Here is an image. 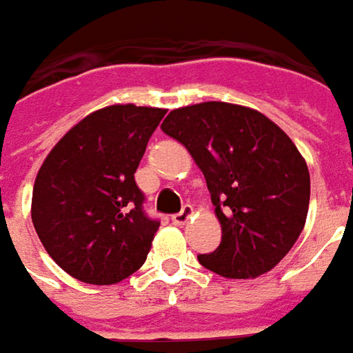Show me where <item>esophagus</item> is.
<instances>
[{
    "label": "esophagus",
    "mask_w": 353,
    "mask_h": 353,
    "mask_svg": "<svg viewBox=\"0 0 353 353\" xmlns=\"http://www.w3.org/2000/svg\"><path fill=\"white\" fill-rule=\"evenodd\" d=\"M193 216V207L191 205H185V207L181 208L177 214H174L172 216V222L176 224V226H183V224H187L189 222V218Z\"/></svg>",
    "instance_id": "34e87169"
}]
</instances>
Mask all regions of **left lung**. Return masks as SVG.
Instances as JSON below:
<instances>
[{
    "label": "left lung",
    "instance_id": "1",
    "mask_svg": "<svg viewBox=\"0 0 353 353\" xmlns=\"http://www.w3.org/2000/svg\"><path fill=\"white\" fill-rule=\"evenodd\" d=\"M162 131L189 150L205 174L222 241L199 263L226 278L274 268L305 226L311 179L292 139L263 116L228 102L170 112Z\"/></svg>",
    "mask_w": 353,
    "mask_h": 353
}]
</instances>
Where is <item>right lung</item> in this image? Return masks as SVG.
Returning a JSON list of instances; mask_svg holds the SVG:
<instances>
[{
	"mask_svg": "<svg viewBox=\"0 0 353 353\" xmlns=\"http://www.w3.org/2000/svg\"><path fill=\"white\" fill-rule=\"evenodd\" d=\"M164 114L135 104L92 112L38 170L32 224L48 255L77 280L116 284L146 261L160 220L145 212L135 172Z\"/></svg>",
	"mask_w": 353,
	"mask_h": 353,
	"instance_id": "obj_1",
	"label": "right lung"
}]
</instances>
